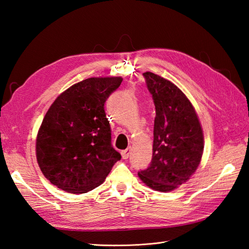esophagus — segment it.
Instances as JSON below:
<instances>
[{
	"instance_id": "34e87169",
	"label": "esophagus",
	"mask_w": 249,
	"mask_h": 249,
	"mask_svg": "<svg viewBox=\"0 0 249 249\" xmlns=\"http://www.w3.org/2000/svg\"><path fill=\"white\" fill-rule=\"evenodd\" d=\"M130 153H131V147H130V146H128L126 150L122 151L121 154H122V157H123V160H127V158H128L129 155H130Z\"/></svg>"
}]
</instances>
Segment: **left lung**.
<instances>
[{"mask_svg":"<svg viewBox=\"0 0 249 249\" xmlns=\"http://www.w3.org/2000/svg\"><path fill=\"white\" fill-rule=\"evenodd\" d=\"M143 76L156 116L151 165L138 177L157 192H172L198 169L204 149L203 130L193 104L176 84L151 71Z\"/></svg>","mask_w":249,"mask_h":249,"instance_id":"8db88e82","label":"left lung"}]
</instances>
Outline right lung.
<instances>
[{
  "mask_svg": "<svg viewBox=\"0 0 249 249\" xmlns=\"http://www.w3.org/2000/svg\"><path fill=\"white\" fill-rule=\"evenodd\" d=\"M122 77H93L75 83L50 106L36 137V158L54 186L84 194L103 184L121 154L111 145L105 103Z\"/></svg>",
  "mask_w": 249,
  "mask_h": 249,
  "instance_id": "right-lung-1",
  "label": "right lung"
}]
</instances>
